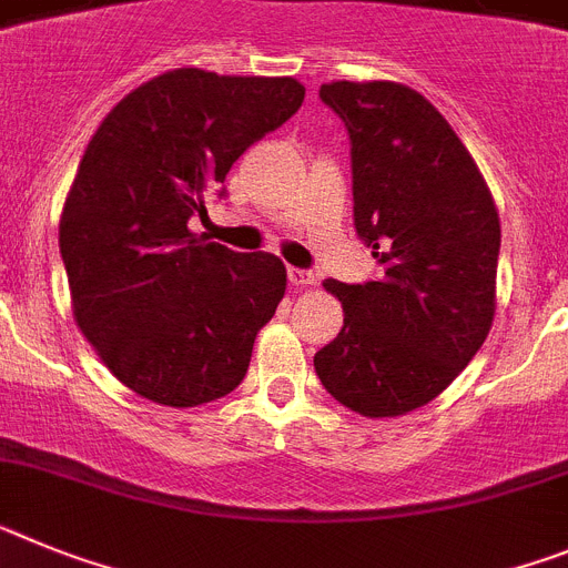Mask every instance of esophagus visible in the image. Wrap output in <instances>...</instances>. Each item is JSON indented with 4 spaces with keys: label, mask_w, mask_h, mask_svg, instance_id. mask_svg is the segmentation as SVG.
Masks as SVG:
<instances>
[{
    "label": "esophagus",
    "mask_w": 568,
    "mask_h": 568,
    "mask_svg": "<svg viewBox=\"0 0 568 568\" xmlns=\"http://www.w3.org/2000/svg\"><path fill=\"white\" fill-rule=\"evenodd\" d=\"M288 283L294 285V288H312V285L317 283V277H314L312 271H303V268H288Z\"/></svg>",
    "instance_id": "esophagus-1"
}]
</instances>
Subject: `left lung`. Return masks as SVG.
<instances>
[{"mask_svg":"<svg viewBox=\"0 0 568 568\" xmlns=\"http://www.w3.org/2000/svg\"><path fill=\"white\" fill-rule=\"evenodd\" d=\"M320 97L352 136L354 225L383 277L325 280L343 328L314 372L345 408L400 417L446 392L489 337L500 216L475 156L423 93L339 79Z\"/></svg>","mask_w":568,"mask_h":568,"instance_id":"obj_1","label":"left lung"}]
</instances>
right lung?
I'll return each instance as SVG.
<instances>
[{
	"label": "right lung",
	"instance_id": "add662e5",
	"mask_svg": "<svg viewBox=\"0 0 568 568\" xmlns=\"http://www.w3.org/2000/svg\"><path fill=\"white\" fill-rule=\"evenodd\" d=\"M303 100L291 77L174 68L122 97L88 142L59 220L73 320L145 400L191 408L243 383L285 265L211 243L189 220Z\"/></svg>",
	"mask_w": 568,
	"mask_h": 568
}]
</instances>
